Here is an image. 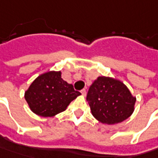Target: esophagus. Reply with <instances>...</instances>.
<instances>
[{
    "instance_id": "1",
    "label": "esophagus",
    "mask_w": 158,
    "mask_h": 158,
    "mask_svg": "<svg viewBox=\"0 0 158 158\" xmlns=\"http://www.w3.org/2000/svg\"><path fill=\"white\" fill-rule=\"evenodd\" d=\"M81 94H82V95H84V96L86 95V90L85 89V88L81 90Z\"/></svg>"
}]
</instances>
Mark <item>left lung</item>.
Masks as SVG:
<instances>
[{
	"label": "left lung",
	"mask_w": 158,
	"mask_h": 158,
	"mask_svg": "<svg viewBox=\"0 0 158 158\" xmlns=\"http://www.w3.org/2000/svg\"><path fill=\"white\" fill-rule=\"evenodd\" d=\"M86 101L96 119L102 124L114 125L133 114L136 97L122 81L102 76L89 87Z\"/></svg>",
	"instance_id": "1"
}]
</instances>
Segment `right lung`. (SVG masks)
<instances>
[{
	"label": "right lung",
	"instance_id": "1",
	"mask_svg": "<svg viewBox=\"0 0 158 158\" xmlns=\"http://www.w3.org/2000/svg\"><path fill=\"white\" fill-rule=\"evenodd\" d=\"M62 72H45L33 80L24 93L31 110L40 117H54L64 111L81 94L62 79Z\"/></svg>",
	"mask_w": 158,
	"mask_h": 158
}]
</instances>
